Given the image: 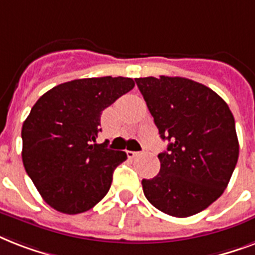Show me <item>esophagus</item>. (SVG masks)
I'll return each instance as SVG.
<instances>
[{"mask_svg": "<svg viewBox=\"0 0 255 255\" xmlns=\"http://www.w3.org/2000/svg\"><path fill=\"white\" fill-rule=\"evenodd\" d=\"M128 157H136V156L140 155V152H133V151H127Z\"/></svg>", "mask_w": 255, "mask_h": 255, "instance_id": "1", "label": "esophagus"}]
</instances>
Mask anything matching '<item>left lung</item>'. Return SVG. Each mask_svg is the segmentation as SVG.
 I'll return each mask as SVG.
<instances>
[{
	"mask_svg": "<svg viewBox=\"0 0 255 255\" xmlns=\"http://www.w3.org/2000/svg\"><path fill=\"white\" fill-rule=\"evenodd\" d=\"M160 137V172L141 181L152 205L173 217L206 209L229 184L240 153L232 111L213 90L181 77L136 78Z\"/></svg>",
	"mask_w": 255,
	"mask_h": 255,
	"instance_id": "1",
	"label": "left lung"
}]
</instances>
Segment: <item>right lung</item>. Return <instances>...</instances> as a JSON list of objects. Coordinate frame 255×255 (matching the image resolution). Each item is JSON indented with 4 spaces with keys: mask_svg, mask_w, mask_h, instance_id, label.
I'll return each mask as SVG.
<instances>
[{
    "mask_svg": "<svg viewBox=\"0 0 255 255\" xmlns=\"http://www.w3.org/2000/svg\"><path fill=\"white\" fill-rule=\"evenodd\" d=\"M135 87L131 78L75 79L34 104L22 126V161L42 198L58 212H87L107 194L127 153L96 144L100 115Z\"/></svg>",
    "mask_w": 255,
    "mask_h": 255,
    "instance_id": "obj_1",
    "label": "right lung"
}]
</instances>
